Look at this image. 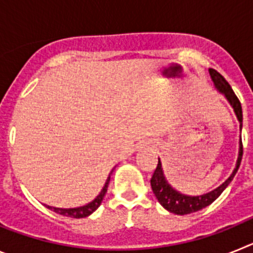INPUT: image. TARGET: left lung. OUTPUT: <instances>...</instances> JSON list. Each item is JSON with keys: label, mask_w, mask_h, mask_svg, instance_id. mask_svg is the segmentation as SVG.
<instances>
[{"label": "left lung", "mask_w": 253, "mask_h": 253, "mask_svg": "<svg viewBox=\"0 0 253 253\" xmlns=\"http://www.w3.org/2000/svg\"><path fill=\"white\" fill-rule=\"evenodd\" d=\"M210 77L213 80L214 86H215L216 90L219 92H222L225 96V99L229 101V104L233 107L234 113L237 115V119L240 122V126L242 129V106H241V102L238 100V97L236 96V93L232 90L231 84L225 81V78L223 77L219 72H216L215 69H209ZM242 154H243V146H242V139L240 140V152H238V160H237L236 169H233L232 175L227 178V180L223 182L222 185L216 189H214L213 191L210 193L204 194V195L199 196H189L184 195V194L176 191L171 185L167 182L166 177L163 175L162 169V163L158 160V165L154 169V173L151 178V186L153 190V194L156 195L157 200L160 202V204L169 211L173 214H178V215H185V214L194 213V211H198V210H202L203 208L208 207L211 203L218 198L220 194L224 191L225 187L231 184V181L233 180L234 175L237 173L238 169H240L241 161H242Z\"/></svg>", "instance_id": "1"}]
</instances>
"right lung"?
<instances>
[{
    "mask_svg": "<svg viewBox=\"0 0 253 253\" xmlns=\"http://www.w3.org/2000/svg\"><path fill=\"white\" fill-rule=\"evenodd\" d=\"M113 172V171H111ZM111 175V173H110ZM110 175H109V177H107L106 182H105L104 187H102L101 193L99 194V195L96 196L95 199H93L92 202L88 203V204L84 205V207H78V208H69V209H62V208H54V207H49V205H45L48 209L53 210V211H55V213L60 214V215H64V216H71V218H86V216H88L90 214H92L93 211H95L97 208L100 207V204H101L102 199H104L105 194H106L107 191V186H109V181H110Z\"/></svg>",
    "mask_w": 253,
    "mask_h": 253,
    "instance_id": "obj_1",
    "label": "right lung"
}]
</instances>
